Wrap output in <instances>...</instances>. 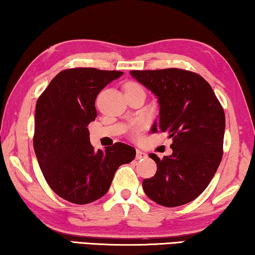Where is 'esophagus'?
I'll use <instances>...</instances> for the list:
<instances>
[{"label":"esophagus","instance_id":"1","mask_svg":"<svg viewBox=\"0 0 255 255\" xmlns=\"http://www.w3.org/2000/svg\"><path fill=\"white\" fill-rule=\"evenodd\" d=\"M147 154L143 151H140V149H137L136 151V159L137 160H140V159H146Z\"/></svg>","mask_w":255,"mask_h":255}]
</instances>
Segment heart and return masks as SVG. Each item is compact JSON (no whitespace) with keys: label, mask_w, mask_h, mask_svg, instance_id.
Wrapping results in <instances>:
<instances>
[{"label":"heart","mask_w":255,"mask_h":255,"mask_svg":"<svg viewBox=\"0 0 255 255\" xmlns=\"http://www.w3.org/2000/svg\"><path fill=\"white\" fill-rule=\"evenodd\" d=\"M134 87H140V86L136 83H128L125 88H134Z\"/></svg>","instance_id":"heart-1"}]
</instances>
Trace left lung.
<instances>
[{
	"label": "left lung",
	"instance_id": "obj_1",
	"mask_svg": "<svg viewBox=\"0 0 255 255\" xmlns=\"http://www.w3.org/2000/svg\"><path fill=\"white\" fill-rule=\"evenodd\" d=\"M130 75L157 98L159 119L152 132H167L172 154L154 153V177L143 189L155 203L173 208L189 203L208 187L224 153L225 112L212 87L195 72L169 68L131 70Z\"/></svg>",
	"mask_w": 255,
	"mask_h": 255
}]
</instances>
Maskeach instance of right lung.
<instances>
[{"mask_svg": "<svg viewBox=\"0 0 255 255\" xmlns=\"http://www.w3.org/2000/svg\"><path fill=\"white\" fill-rule=\"evenodd\" d=\"M124 72L74 68L59 72L36 103L34 149L44 178L55 194L75 204L99 200L121 164L136 151L115 143L95 151L87 126L98 112L99 93Z\"/></svg>", "mask_w": 255, "mask_h": 255, "instance_id": "1", "label": "right lung"}]
</instances>
